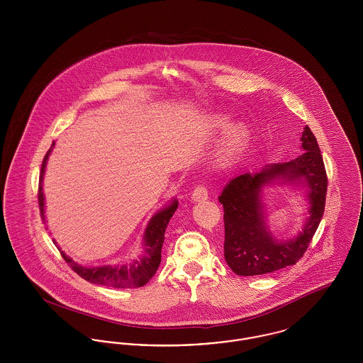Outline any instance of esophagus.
Here are the masks:
<instances>
[{"label":"esophagus","mask_w":363,"mask_h":363,"mask_svg":"<svg viewBox=\"0 0 363 363\" xmlns=\"http://www.w3.org/2000/svg\"><path fill=\"white\" fill-rule=\"evenodd\" d=\"M207 197H208V192H207L204 185H197V186H195V189L192 191V195H191V199L194 201H203Z\"/></svg>","instance_id":"1"}]
</instances>
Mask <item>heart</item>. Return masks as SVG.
Returning a JSON list of instances; mask_svg holds the SVG:
<instances>
[{
	"label": "heart",
	"mask_w": 363,
	"mask_h": 363,
	"mask_svg": "<svg viewBox=\"0 0 363 363\" xmlns=\"http://www.w3.org/2000/svg\"><path fill=\"white\" fill-rule=\"evenodd\" d=\"M229 118L226 116H214L210 121V130L213 134H218L223 133L228 127H229ZM249 138V131L247 127L243 124H238L233 125L226 137V140L223 143L221 153H220V162L223 164H228L230 162H233L239 153L243 150L246 142Z\"/></svg>",
	"instance_id": "b5f03b06"
}]
</instances>
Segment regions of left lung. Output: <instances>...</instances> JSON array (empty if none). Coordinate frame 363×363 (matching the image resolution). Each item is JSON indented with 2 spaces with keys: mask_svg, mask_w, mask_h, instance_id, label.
<instances>
[{
  "mask_svg": "<svg viewBox=\"0 0 363 363\" xmlns=\"http://www.w3.org/2000/svg\"><path fill=\"white\" fill-rule=\"evenodd\" d=\"M301 142L306 152L297 159L269 164L258 174H242L233 178L220 196L225 223L223 255L229 268L239 277L264 275L294 265L306 254L319 226L326 203V168L319 145L308 125ZM277 177L304 183L310 194L308 223L290 242H278L263 221L259 192L265 183Z\"/></svg>",
  "mask_w": 363,
  "mask_h": 363,
  "instance_id": "left-lung-1",
  "label": "left lung"
}]
</instances>
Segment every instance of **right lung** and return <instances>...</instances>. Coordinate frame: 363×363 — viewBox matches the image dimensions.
<instances>
[{"mask_svg": "<svg viewBox=\"0 0 363 363\" xmlns=\"http://www.w3.org/2000/svg\"><path fill=\"white\" fill-rule=\"evenodd\" d=\"M55 142H52L54 146ZM51 153V149L47 152L40 174V184H38V206L41 218L44 220V195H43V177L45 171L47 159ZM178 208V201L174 200L167 208L159 211L147 225L145 230V249L146 254L140 258V261H134L131 265H106V267H96V268H85L76 264L72 258L66 257L63 251H60L65 261L70 265V268L83 279L95 284H104L117 289H131V287H140L146 284L152 277L156 274L160 261H162V247L164 242V232L167 228L168 221L174 216L175 210Z\"/></svg>", "mask_w": 363, "mask_h": 363, "instance_id": "right-lung-1", "label": "right lung"}]
</instances>
